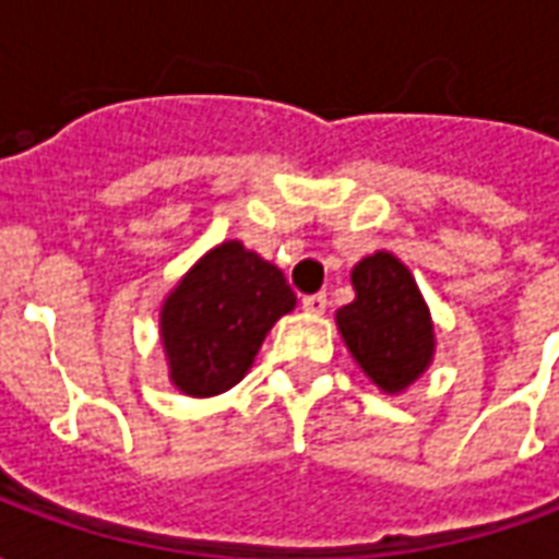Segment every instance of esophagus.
I'll return each instance as SVG.
<instances>
[{
  "instance_id": "34e87169",
  "label": "esophagus",
  "mask_w": 559,
  "mask_h": 559,
  "mask_svg": "<svg viewBox=\"0 0 559 559\" xmlns=\"http://www.w3.org/2000/svg\"><path fill=\"white\" fill-rule=\"evenodd\" d=\"M326 293H314V296H305L302 299V308L308 311V314H323L326 311Z\"/></svg>"
}]
</instances>
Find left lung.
Instances as JSON below:
<instances>
[{"instance_id":"1","label":"left lung","mask_w":559,"mask_h":559,"mask_svg":"<svg viewBox=\"0 0 559 559\" xmlns=\"http://www.w3.org/2000/svg\"><path fill=\"white\" fill-rule=\"evenodd\" d=\"M350 284L356 299L335 311L341 338L377 389L401 395L433 362L437 338L428 302L392 251L362 257Z\"/></svg>"}]
</instances>
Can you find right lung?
I'll use <instances>...</instances> for the list:
<instances>
[{
  "instance_id": "obj_1",
  "label": "right lung",
  "mask_w": 559,
  "mask_h": 559,
  "mask_svg": "<svg viewBox=\"0 0 559 559\" xmlns=\"http://www.w3.org/2000/svg\"><path fill=\"white\" fill-rule=\"evenodd\" d=\"M293 308L296 293L275 263L239 239L209 248L160 302L170 383L188 399L233 389L254 365L269 329Z\"/></svg>"
}]
</instances>
